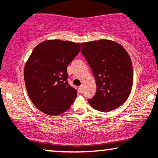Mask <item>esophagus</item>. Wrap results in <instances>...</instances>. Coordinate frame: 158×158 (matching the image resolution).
<instances>
[{"mask_svg": "<svg viewBox=\"0 0 158 158\" xmlns=\"http://www.w3.org/2000/svg\"><path fill=\"white\" fill-rule=\"evenodd\" d=\"M79 93L80 94H83V92H84V88H83V85H81L79 87Z\"/></svg>", "mask_w": 158, "mask_h": 158, "instance_id": "obj_1", "label": "esophagus"}]
</instances>
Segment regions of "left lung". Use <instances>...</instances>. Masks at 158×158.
Instances as JSON below:
<instances>
[{"mask_svg": "<svg viewBox=\"0 0 158 158\" xmlns=\"http://www.w3.org/2000/svg\"><path fill=\"white\" fill-rule=\"evenodd\" d=\"M81 52L91 68L96 93L88 103L101 112H110L130 96L133 70L130 55L119 43L110 40L81 43Z\"/></svg>", "mask_w": 158, "mask_h": 158, "instance_id": "1", "label": "left lung"}]
</instances>
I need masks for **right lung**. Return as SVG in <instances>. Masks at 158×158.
Returning <instances> with one entry per match:
<instances>
[{
  "mask_svg": "<svg viewBox=\"0 0 158 158\" xmlns=\"http://www.w3.org/2000/svg\"><path fill=\"white\" fill-rule=\"evenodd\" d=\"M79 48V43L45 40L35 47L26 62L24 79L28 96L46 115L63 113L77 98V90L67 81V68Z\"/></svg>",
  "mask_w": 158,
  "mask_h": 158,
  "instance_id": "1",
  "label": "right lung"
}]
</instances>
